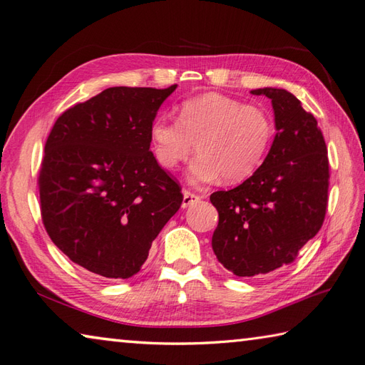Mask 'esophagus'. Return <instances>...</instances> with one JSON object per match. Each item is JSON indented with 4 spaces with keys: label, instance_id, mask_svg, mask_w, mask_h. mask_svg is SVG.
<instances>
[{
    "label": "esophagus",
    "instance_id": "obj_1",
    "mask_svg": "<svg viewBox=\"0 0 365 365\" xmlns=\"http://www.w3.org/2000/svg\"><path fill=\"white\" fill-rule=\"evenodd\" d=\"M200 200H201V197L195 195V193H192L189 190L182 192V207H189L192 205H195Z\"/></svg>",
    "mask_w": 365,
    "mask_h": 365
}]
</instances>
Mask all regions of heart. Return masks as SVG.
Segmentation results:
<instances>
[{"label": "heart", "instance_id": "obj_1", "mask_svg": "<svg viewBox=\"0 0 365 365\" xmlns=\"http://www.w3.org/2000/svg\"><path fill=\"white\" fill-rule=\"evenodd\" d=\"M274 125L269 110L222 93L184 100L178 121L156 117L150 126L153 156L165 170L187 160L197 143L198 158L187 170L189 182L209 185L248 180L269 153Z\"/></svg>", "mask_w": 365, "mask_h": 365}]
</instances>
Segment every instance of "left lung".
Masks as SVG:
<instances>
[{"label":"left lung","instance_id":"1","mask_svg":"<svg viewBox=\"0 0 365 365\" xmlns=\"http://www.w3.org/2000/svg\"><path fill=\"white\" fill-rule=\"evenodd\" d=\"M272 100L274 134L253 176L218 190L212 250L225 269L256 277L290 264L325 220L329 185L327 143L317 120L284 88L251 91Z\"/></svg>","mask_w":365,"mask_h":365}]
</instances>
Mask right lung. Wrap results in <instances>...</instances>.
Instances as JSON below:
<instances>
[{"instance_id":"add662e5","label":"right lung","mask_w":365,"mask_h":365,"mask_svg":"<svg viewBox=\"0 0 365 365\" xmlns=\"http://www.w3.org/2000/svg\"><path fill=\"white\" fill-rule=\"evenodd\" d=\"M109 87L56 120L38 175L48 236L70 261L126 279L182 203L150 151V126L175 92Z\"/></svg>"}]
</instances>
